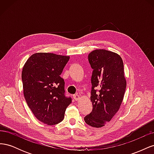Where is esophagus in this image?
Returning <instances> with one entry per match:
<instances>
[{"instance_id": "1", "label": "esophagus", "mask_w": 154, "mask_h": 154, "mask_svg": "<svg viewBox=\"0 0 154 154\" xmlns=\"http://www.w3.org/2000/svg\"><path fill=\"white\" fill-rule=\"evenodd\" d=\"M73 98L76 101H78L79 99H80V96L78 94H74V95H73Z\"/></svg>"}]
</instances>
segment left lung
Segmentation results:
<instances>
[{"label":"left lung","instance_id":"left-lung-1","mask_svg":"<svg viewBox=\"0 0 154 154\" xmlns=\"http://www.w3.org/2000/svg\"><path fill=\"white\" fill-rule=\"evenodd\" d=\"M93 69L91 83V112L85 122L95 128L103 127L119 110L127 87L122 58L117 53L96 49L88 56Z\"/></svg>","mask_w":154,"mask_h":154}]
</instances>
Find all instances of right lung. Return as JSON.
Here are the masks:
<instances>
[{
  "label": "right lung",
  "instance_id": "add662e5",
  "mask_svg": "<svg viewBox=\"0 0 154 154\" xmlns=\"http://www.w3.org/2000/svg\"><path fill=\"white\" fill-rule=\"evenodd\" d=\"M69 56L49 53H35L27 59L22 72L24 95L32 114L48 125L64 118L71 97L65 96L63 79L60 77Z\"/></svg>",
  "mask_w": 154,
  "mask_h": 154
}]
</instances>
